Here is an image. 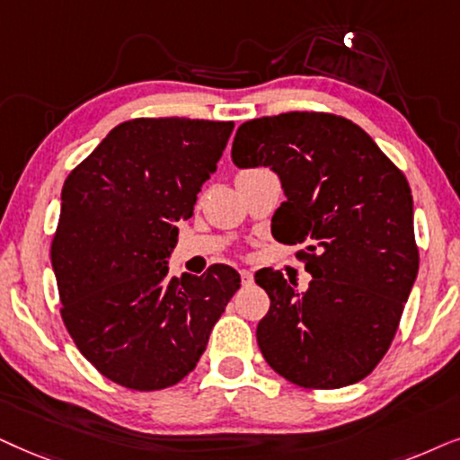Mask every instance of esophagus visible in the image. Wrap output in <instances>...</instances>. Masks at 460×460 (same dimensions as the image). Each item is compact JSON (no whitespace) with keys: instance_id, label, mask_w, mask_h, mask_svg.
I'll list each match as a JSON object with an SVG mask.
<instances>
[{"instance_id":"obj_1","label":"esophagus","mask_w":460,"mask_h":460,"mask_svg":"<svg viewBox=\"0 0 460 460\" xmlns=\"http://www.w3.org/2000/svg\"><path fill=\"white\" fill-rule=\"evenodd\" d=\"M240 275H242V284L243 286H252V281H254L252 271H248V269H242Z\"/></svg>"}]
</instances>
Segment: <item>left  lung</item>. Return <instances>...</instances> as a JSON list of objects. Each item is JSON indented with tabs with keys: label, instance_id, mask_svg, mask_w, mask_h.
I'll return each mask as SVG.
<instances>
[{
	"label": "left lung",
	"instance_id": "left-lung-1",
	"mask_svg": "<svg viewBox=\"0 0 460 460\" xmlns=\"http://www.w3.org/2000/svg\"><path fill=\"white\" fill-rule=\"evenodd\" d=\"M234 164L278 172L281 243H305L307 290L261 269L271 298L256 328L262 358L298 387L339 389L385 358L419 273L406 176L362 128L341 115L288 111L237 128Z\"/></svg>",
	"mask_w": 460,
	"mask_h": 460
}]
</instances>
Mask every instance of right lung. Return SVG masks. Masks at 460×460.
Returning a JSON list of instances; mask_svg holds the SVG:
<instances>
[{
	"label": "right lung",
	"mask_w": 460,
	"mask_h": 460,
	"mask_svg": "<svg viewBox=\"0 0 460 460\" xmlns=\"http://www.w3.org/2000/svg\"><path fill=\"white\" fill-rule=\"evenodd\" d=\"M234 126L128 119L66 176L50 250L60 317L84 358L121 387L182 381L240 288L229 265L181 279L166 265Z\"/></svg>",
	"instance_id": "obj_1"
}]
</instances>
